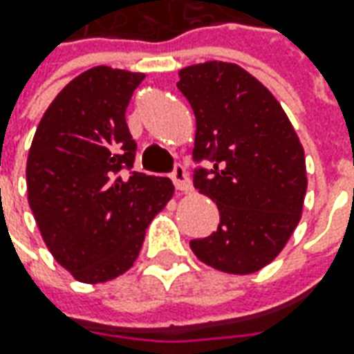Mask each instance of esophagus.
Returning a JSON list of instances; mask_svg holds the SVG:
<instances>
[{
	"instance_id": "34e87169",
	"label": "esophagus",
	"mask_w": 354,
	"mask_h": 354,
	"mask_svg": "<svg viewBox=\"0 0 354 354\" xmlns=\"http://www.w3.org/2000/svg\"><path fill=\"white\" fill-rule=\"evenodd\" d=\"M171 181H173L177 191H191V187H193L183 163H175V167L171 171Z\"/></svg>"
}]
</instances>
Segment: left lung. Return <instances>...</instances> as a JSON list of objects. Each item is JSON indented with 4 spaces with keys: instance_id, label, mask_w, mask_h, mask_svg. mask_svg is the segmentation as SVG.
Here are the masks:
<instances>
[{
    "instance_id": "1",
    "label": "left lung",
    "mask_w": 354,
    "mask_h": 354,
    "mask_svg": "<svg viewBox=\"0 0 354 354\" xmlns=\"http://www.w3.org/2000/svg\"><path fill=\"white\" fill-rule=\"evenodd\" d=\"M177 88L195 120L193 183L211 197L221 223L191 240L201 262L226 274L268 266L293 234L307 191L306 156L283 108L260 80L232 62L179 71Z\"/></svg>"
}]
</instances>
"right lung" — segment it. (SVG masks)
Here are the masks:
<instances>
[{
	"label": "right lung",
	"instance_id": "add662e5",
	"mask_svg": "<svg viewBox=\"0 0 354 354\" xmlns=\"http://www.w3.org/2000/svg\"><path fill=\"white\" fill-rule=\"evenodd\" d=\"M145 75L94 66L57 94L27 157V197L55 260L78 281L133 266L145 228L173 197L167 177L133 171L126 108Z\"/></svg>",
	"mask_w": 354,
	"mask_h": 354
}]
</instances>
